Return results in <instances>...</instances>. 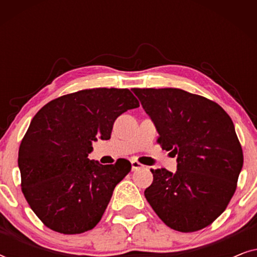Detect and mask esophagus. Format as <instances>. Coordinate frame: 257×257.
<instances>
[{"instance_id": "34e87169", "label": "esophagus", "mask_w": 257, "mask_h": 257, "mask_svg": "<svg viewBox=\"0 0 257 257\" xmlns=\"http://www.w3.org/2000/svg\"><path fill=\"white\" fill-rule=\"evenodd\" d=\"M131 165H132V171H138V170H140V168L144 167V165H142L139 161H137V160H132Z\"/></svg>"}]
</instances>
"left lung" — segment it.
<instances>
[{"mask_svg": "<svg viewBox=\"0 0 257 257\" xmlns=\"http://www.w3.org/2000/svg\"><path fill=\"white\" fill-rule=\"evenodd\" d=\"M156 125L158 144L177 156L175 173L151 170L145 198L172 229L209 226L233 198L243 153L233 121L215 101L180 89H133Z\"/></svg>", "mask_w": 257, "mask_h": 257, "instance_id": "8db88e82", "label": "left lung"}]
</instances>
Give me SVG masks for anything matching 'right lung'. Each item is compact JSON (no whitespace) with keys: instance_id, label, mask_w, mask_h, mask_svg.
I'll return each mask as SVG.
<instances>
[{"instance_id":"obj_1","label":"right lung","mask_w":257,"mask_h":257,"mask_svg":"<svg viewBox=\"0 0 257 257\" xmlns=\"http://www.w3.org/2000/svg\"><path fill=\"white\" fill-rule=\"evenodd\" d=\"M138 106L128 89L97 87L56 98L35 114L19 150L21 187L48 228L71 235L99 222L131 163L87 157L93 142L111 138L119 115Z\"/></svg>"}]
</instances>
